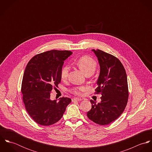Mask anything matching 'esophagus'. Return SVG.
Here are the masks:
<instances>
[{
  "mask_svg": "<svg viewBox=\"0 0 152 152\" xmlns=\"http://www.w3.org/2000/svg\"><path fill=\"white\" fill-rule=\"evenodd\" d=\"M83 99L81 98H74L72 99V102H75V101H82Z\"/></svg>",
  "mask_w": 152,
  "mask_h": 152,
  "instance_id": "esophagus-1",
  "label": "esophagus"
}]
</instances>
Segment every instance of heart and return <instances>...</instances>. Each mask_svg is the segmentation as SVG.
<instances>
[{"label":"heart","mask_w":152,"mask_h":152,"mask_svg":"<svg viewBox=\"0 0 152 152\" xmlns=\"http://www.w3.org/2000/svg\"><path fill=\"white\" fill-rule=\"evenodd\" d=\"M75 64L85 75L93 74L96 67V63L95 60L88 56H83L80 58L75 62ZM68 72L69 68L68 66L63 67L61 71V78L63 80H65L67 78ZM86 89L85 87H76L73 88L72 91L75 94H80L81 92L85 91Z\"/></svg>","instance_id":"obj_1"}]
</instances>
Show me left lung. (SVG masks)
Segmentation results:
<instances>
[{
    "label": "left lung",
    "mask_w": 152,
    "mask_h": 152,
    "mask_svg": "<svg viewBox=\"0 0 152 152\" xmlns=\"http://www.w3.org/2000/svg\"><path fill=\"white\" fill-rule=\"evenodd\" d=\"M98 58L99 75L95 91L101 95V102L98 104L90 101L92 108L88 118L94 122L108 125L124 112L128 100L127 75L121 62L113 56L100 50H92Z\"/></svg>",
    "instance_id": "left-lung-1"
}]
</instances>
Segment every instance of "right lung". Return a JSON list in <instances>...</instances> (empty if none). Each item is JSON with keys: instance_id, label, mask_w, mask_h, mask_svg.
<instances>
[{"instance_id": "1", "label": "right lung", "mask_w": 152, "mask_h": 152, "mask_svg": "<svg viewBox=\"0 0 152 152\" xmlns=\"http://www.w3.org/2000/svg\"><path fill=\"white\" fill-rule=\"evenodd\" d=\"M72 54L68 50L46 51L33 57L26 67L22 84L23 102L30 117L41 125L57 122L71 102L66 97L52 101L50 94L61 82L64 61Z\"/></svg>"}]
</instances>
